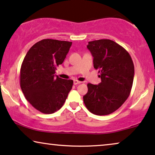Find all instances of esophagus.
<instances>
[{
  "label": "esophagus",
  "mask_w": 155,
  "mask_h": 155,
  "mask_svg": "<svg viewBox=\"0 0 155 155\" xmlns=\"http://www.w3.org/2000/svg\"><path fill=\"white\" fill-rule=\"evenodd\" d=\"M80 83H81V82L78 81V80H74V82H73V84H75V85H76V84H80Z\"/></svg>",
  "instance_id": "34e87169"
}]
</instances>
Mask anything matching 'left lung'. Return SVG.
<instances>
[{
	"mask_svg": "<svg viewBox=\"0 0 155 155\" xmlns=\"http://www.w3.org/2000/svg\"><path fill=\"white\" fill-rule=\"evenodd\" d=\"M87 47L93 56L94 68L100 73L99 84H87L84 105L93 114L108 115L121 107L130 94L134 64L124 47L110 39L90 41Z\"/></svg>",
	"mask_w": 155,
	"mask_h": 155,
	"instance_id": "obj_1",
	"label": "left lung"
}]
</instances>
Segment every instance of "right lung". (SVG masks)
Segmentation results:
<instances>
[{
  "label": "right lung",
  "mask_w": 155,
  "mask_h": 155,
  "mask_svg": "<svg viewBox=\"0 0 155 155\" xmlns=\"http://www.w3.org/2000/svg\"><path fill=\"white\" fill-rule=\"evenodd\" d=\"M72 42L46 39L27 53L20 68V87L25 98L40 112L51 114L64 104L73 80L54 75L69 51Z\"/></svg>",
  "instance_id": "obj_1"
}]
</instances>
